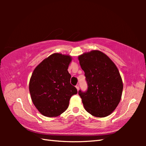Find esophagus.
I'll return each mask as SVG.
<instances>
[{
    "label": "esophagus",
    "instance_id": "34e87169",
    "mask_svg": "<svg viewBox=\"0 0 146 146\" xmlns=\"http://www.w3.org/2000/svg\"><path fill=\"white\" fill-rule=\"evenodd\" d=\"M75 87H76V90H79V84H76Z\"/></svg>",
    "mask_w": 146,
    "mask_h": 146
}]
</instances>
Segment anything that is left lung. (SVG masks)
<instances>
[{"label":"left lung","mask_w":146,"mask_h":146,"mask_svg":"<svg viewBox=\"0 0 146 146\" xmlns=\"http://www.w3.org/2000/svg\"><path fill=\"white\" fill-rule=\"evenodd\" d=\"M84 71L88 90H79L85 110L96 117H106L119 104L123 83L114 62L100 51L93 50L78 56Z\"/></svg>","instance_id":"obj_1"}]
</instances>
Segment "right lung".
I'll return each mask as SVG.
<instances>
[{
    "instance_id": "1",
    "label": "right lung",
    "mask_w": 146,
    "mask_h": 146,
    "mask_svg": "<svg viewBox=\"0 0 146 146\" xmlns=\"http://www.w3.org/2000/svg\"><path fill=\"white\" fill-rule=\"evenodd\" d=\"M71 56L53 53L38 64L29 80V90L33 104L42 115L55 117L67 110L77 90L70 84L68 69Z\"/></svg>"
}]
</instances>
